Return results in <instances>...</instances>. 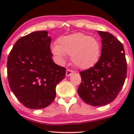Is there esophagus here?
<instances>
[{
    "mask_svg": "<svg viewBox=\"0 0 134 134\" xmlns=\"http://www.w3.org/2000/svg\"><path fill=\"white\" fill-rule=\"evenodd\" d=\"M74 73V71H72V70H70V69H67V71H66V76H69L72 75V74Z\"/></svg>",
    "mask_w": 134,
    "mask_h": 134,
    "instance_id": "obj_1",
    "label": "esophagus"
}]
</instances>
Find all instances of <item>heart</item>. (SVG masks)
Wrapping results in <instances>:
<instances>
[{"label": "heart", "mask_w": 134, "mask_h": 134, "mask_svg": "<svg viewBox=\"0 0 134 134\" xmlns=\"http://www.w3.org/2000/svg\"><path fill=\"white\" fill-rule=\"evenodd\" d=\"M58 45L52 47V52L59 61L63 62L66 54L76 67L88 69L97 64L101 54L100 42L88 35L76 33L63 36L58 40Z\"/></svg>", "instance_id": "1"}]
</instances>
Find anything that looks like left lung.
Returning <instances> with one entry per match:
<instances>
[{"label":"left lung","instance_id":"obj_1","mask_svg":"<svg viewBox=\"0 0 134 134\" xmlns=\"http://www.w3.org/2000/svg\"><path fill=\"white\" fill-rule=\"evenodd\" d=\"M102 38L101 56L91 68L81 71L78 88L80 98L87 104L104 106L113 102L125 83L127 64L124 47L108 32L98 31Z\"/></svg>","mask_w":134,"mask_h":134}]
</instances>
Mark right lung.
<instances>
[{"label":"right lung","mask_w":134,"mask_h":134,"mask_svg":"<svg viewBox=\"0 0 134 134\" xmlns=\"http://www.w3.org/2000/svg\"><path fill=\"white\" fill-rule=\"evenodd\" d=\"M51 42L48 32H34L19 39L9 54V87L28 108L49 106L56 98V86L65 77V68L52 60Z\"/></svg>","instance_id":"right-lung-1"}]
</instances>
